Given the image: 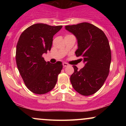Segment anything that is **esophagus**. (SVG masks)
<instances>
[{"label":"esophagus","mask_w":126,"mask_h":126,"mask_svg":"<svg viewBox=\"0 0 126 126\" xmlns=\"http://www.w3.org/2000/svg\"><path fill=\"white\" fill-rule=\"evenodd\" d=\"M63 66H64V67H67V66H69V64H68L67 63H63Z\"/></svg>","instance_id":"1"}]
</instances>
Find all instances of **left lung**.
Returning a JSON list of instances; mask_svg holds the SVG:
<instances>
[{"label":"left lung","mask_w":126,"mask_h":126,"mask_svg":"<svg viewBox=\"0 0 126 126\" xmlns=\"http://www.w3.org/2000/svg\"><path fill=\"white\" fill-rule=\"evenodd\" d=\"M65 28L77 38L76 56L85 62L80 70L73 66L74 72L70 76L72 86L84 96L94 94L102 87L109 74L111 53L107 37L101 29L88 22Z\"/></svg>","instance_id":"left-lung-1"}]
</instances>
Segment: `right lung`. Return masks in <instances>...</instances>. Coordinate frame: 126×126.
I'll return each instance as SVG.
<instances>
[{"label":"right lung","mask_w":126,"mask_h":126,"mask_svg":"<svg viewBox=\"0 0 126 126\" xmlns=\"http://www.w3.org/2000/svg\"><path fill=\"white\" fill-rule=\"evenodd\" d=\"M63 26L36 24L24 30L16 50V62L24 83L32 92L44 94L54 88L63 65L44 60L43 54L51 50L53 38Z\"/></svg>","instance_id":"right-lung-1"}]
</instances>
